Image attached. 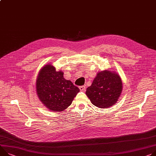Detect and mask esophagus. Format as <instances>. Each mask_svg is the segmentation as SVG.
Instances as JSON below:
<instances>
[{"label": "esophagus", "instance_id": "obj_1", "mask_svg": "<svg viewBox=\"0 0 156 156\" xmlns=\"http://www.w3.org/2000/svg\"><path fill=\"white\" fill-rule=\"evenodd\" d=\"M79 89L82 92H84V91H86V86H80L79 87Z\"/></svg>", "mask_w": 156, "mask_h": 156}]
</instances>
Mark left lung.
Here are the masks:
<instances>
[{
	"label": "left lung",
	"mask_w": 156,
	"mask_h": 156,
	"mask_svg": "<svg viewBox=\"0 0 156 156\" xmlns=\"http://www.w3.org/2000/svg\"><path fill=\"white\" fill-rule=\"evenodd\" d=\"M122 90V82L119 75L105 70L98 73L86 94L93 105L105 109L116 103Z\"/></svg>",
	"instance_id": "left-lung-1"
}]
</instances>
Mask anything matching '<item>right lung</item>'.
Returning <instances> with one entry per match:
<instances>
[{
    "label": "right lung",
    "instance_id": "add662e5",
    "mask_svg": "<svg viewBox=\"0 0 156 156\" xmlns=\"http://www.w3.org/2000/svg\"><path fill=\"white\" fill-rule=\"evenodd\" d=\"M36 91L40 101L48 109L59 112L70 105L80 90L70 80L64 78L62 70L57 71L52 64H47L39 71Z\"/></svg>",
    "mask_w": 156,
    "mask_h": 156
}]
</instances>
